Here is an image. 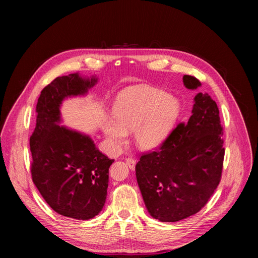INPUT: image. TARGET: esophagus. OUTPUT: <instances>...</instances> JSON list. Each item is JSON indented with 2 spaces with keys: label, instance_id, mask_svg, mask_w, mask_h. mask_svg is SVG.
Listing matches in <instances>:
<instances>
[{
  "label": "esophagus",
  "instance_id": "34e87169",
  "mask_svg": "<svg viewBox=\"0 0 258 258\" xmlns=\"http://www.w3.org/2000/svg\"><path fill=\"white\" fill-rule=\"evenodd\" d=\"M126 162H127L128 167H129L131 170H135V168H136V160H135L134 158H128V159L126 160Z\"/></svg>",
  "mask_w": 258,
  "mask_h": 258
}]
</instances>
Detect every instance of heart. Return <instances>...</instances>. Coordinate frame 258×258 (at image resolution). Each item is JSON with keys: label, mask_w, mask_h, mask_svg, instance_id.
<instances>
[{"label": "heart", "mask_w": 258, "mask_h": 258, "mask_svg": "<svg viewBox=\"0 0 258 258\" xmlns=\"http://www.w3.org/2000/svg\"><path fill=\"white\" fill-rule=\"evenodd\" d=\"M113 117L103 120L102 130L113 148L126 145L134 131L136 144L144 151L159 147L172 131L181 113L179 101L165 91L147 86H131L117 95Z\"/></svg>", "instance_id": "heart-1"}]
</instances>
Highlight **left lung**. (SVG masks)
<instances>
[{
    "label": "left lung",
    "mask_w": 258,
    "mask_h": 258,
    "mask_svg": "<svg viewBox=\"0 0 258 258\" xmlns=\"http://www.w3.org/2000/svg\"><path fill=\"white\" fill-rule=\"evenodd\" d=\"M187 89L201 86L183 76ZM220 111L208 93L194 98L191 116L179 123L157 151L144 154L136 166L138 185L152 217L173 223L205 207L220 184L225 150Z\"/></svg>",
    "instance_id": "left-lung-1"
}]
</instances>
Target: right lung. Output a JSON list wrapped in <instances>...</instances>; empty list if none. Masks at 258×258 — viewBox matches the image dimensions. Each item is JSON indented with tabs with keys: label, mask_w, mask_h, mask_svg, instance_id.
<instances>
[{
	"label": "right lung",
	"mask_w": 258,
	"mask_h": 258,
	"mask_svg": "<svg viewBox=\"0 0 258 258\" xmlns=\"http://www.w3.org/2000/svg\"><path fill=\"white\" fill-rule=\"evenodd\" d=\"M97 83V76L77 72L46 86L37 100L36 126L30 138L36 188L54 212L81 221L102 211L114 159L101 153L89 136L61 124L60 107L66 99L87 95Z\"/></svg>",
	"instance_id": "right-lung-1"
}]
</instances>
